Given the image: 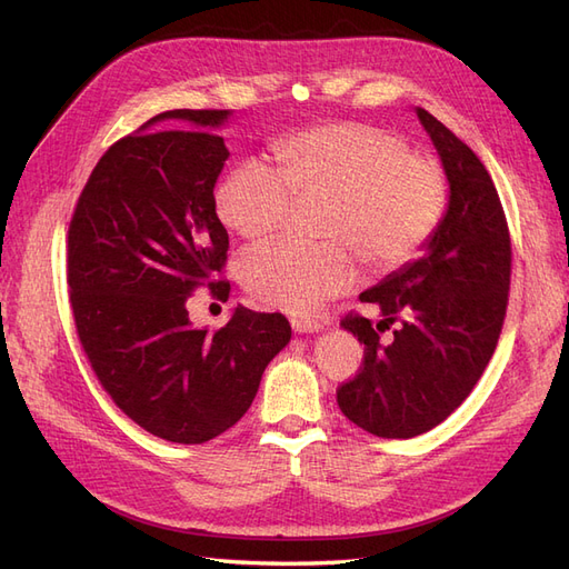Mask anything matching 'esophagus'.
<instances>
[{
    "mask_svg": "<svg viewBox=\"0 0 569 569\" xmlns=\"http://www.w3.org/2000/svg\"><path fill=\"white\" fill-rule=\"evenodd\" d=\"M291 327H295V332L299 335H311V332H320L322 325L313 318H306V316H299V318H291Z\"/></svg>",
    "mask_w": 569,
    "mask_h": 569,
    "instance_id": "obj_1",
    "label": "esophagus"
}]
</instances>
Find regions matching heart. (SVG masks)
<instances>
[{"label": "heart", "mask_w": 569, "mask_h": 569, "mask_svg": "<svg viewBox=\"0 0 569 569\" xmlns=\"http://www.w3.org/2000/svg\"><path fill=\"white\" fill-rule=\"evenodd\" d=\"M278 170L247 161L216 192L222 226L247 242L280 232L299 203H322L327 242L270 244L242 261V284L263 306L306 316L353 287V256L375 274L406 266L435 234L449 199L439 161L410 153L396 132L335 123L289 137Z\"/></svg>", "instance_id": "1"}]
</instances>
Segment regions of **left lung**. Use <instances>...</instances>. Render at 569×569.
Returning a JSON list of instances; mask_svg holds the SVG:
<instances>
[{
	"label": "left lung",
	"mask_w": 569,
	"mask_h": 569,
	"mask_svg": "<svg viewBox=\"0 0 569 569\" xmlns=\"http://www.w3.org/2000/svg\"><path fill=\"white\" fill-rule=\"evenodd\" d=\"M416 113L449 180V206L418 261L360 295L380 308L377 329L400 322L395 339L382 345L368 318L341 320L366 343V358L337 389V403L385 439L429 432L468 399L493 356L510 289V234L491 176L432 113Z\"/></svg>",
	"instance_id": "left-lung-1"
}]
</instances>
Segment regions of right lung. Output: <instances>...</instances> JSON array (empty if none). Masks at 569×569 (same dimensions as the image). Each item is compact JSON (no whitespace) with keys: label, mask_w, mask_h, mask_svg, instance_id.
<instances>
[{"label":"right lung","mask_w":569,"mask_h":569,"mask_svg":"<svg viewBox=\"0 0 569 569\" xmlns=\"http://www.w3.org/2000/svg\"><path fill=\"white\" fill-rule=\"evenodd\" d=\"M232 111L176 109L109 147L68 228L76 330L101 387L149 435L203 443L249 410L266 366L291 339L282 313L237 306L218 332L197 330L187 299L228 261L213 187L230 151L216 134ZM180 119V130L157 129Z\"/></svg>","instance_id":"obj_1"}]
</instances>
